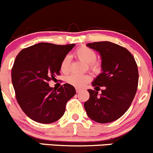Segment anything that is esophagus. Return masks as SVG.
<instances>
[{"mask_svg": "<svg viewBox=\"0 0 153 153\" xmlns=\"http://www.w3.org/2000/svg\"><path fill=\"white\" fill-rule=\"evenodd\" d=\"M75 90H76V92H79L81 91V89H80V88H78V87H76L75 88Z\"/></svg>", "mask_w": 153, "mask_h": 153, "instance_id": "1", "label": "esophagus"}]
</instances>
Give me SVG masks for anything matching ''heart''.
<instances>
[{
	"label": "heart",
	"instance_id": "heart-1",
	"mask_svg": "<svg viewBox=\"0 0 153 153\" xmlns=\"http://www.w3.org/2000/svg\"><path fill=\"white\" fill-rule=\"evenodd\" d=\"M75 55L80 60L86 63L89 68L93 72H98L100 70V64L96 59V52L92 49L81 46L75 50ZM70 69V57L66 55L64 57L60 64V70L62 73L67 74ZM92 77L89 74H70L66 77V81L70 85L75 87H83L86 84L91 81Z\"/></svg>",
	"mask_w": 153,
	"mask_h": 153
}]
</instances>
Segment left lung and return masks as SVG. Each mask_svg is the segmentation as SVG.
I'll list each match as a JSON object with an SVG mask.
<instances>
[{
  "label": "left lung",
  "mask_w": 153,
  "mask_h": 153,
  "mask_svg": "<svg viewBox=\"0 0 153 153\" xmlns=\"http://www.w3.org/2000/svg\"><path fill=\"white\" fill-rule=\"evenodd\" d=\"M86 46L101 55L102 72L92 84L96 91L88 89L89 98L84 108L88 117L95 122H112L124 115L135 98L138 84L137 64L126 48L116 44L101 41ZM100 86L104 89L98 95Z\"/></svg>",
  "instance_id": "obj_1"
}]
</instances>
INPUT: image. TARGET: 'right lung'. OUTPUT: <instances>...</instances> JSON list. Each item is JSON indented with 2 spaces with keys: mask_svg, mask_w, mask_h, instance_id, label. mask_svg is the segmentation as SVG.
<instances>
[{
  "mask_svg": "<svg viewBox=\"0 0 153 153\" xmlns=\"http://www.w3.org/2000/svg\"><path fill=\"white\" fill-rule=\"evenodd\" d=\"M75 44L39 43L22 49L12 68L16 99L24 113L33 121L50 124L63 116L66 104L76 92L64 84L57 90L49 81L60 75V64Z\"/></svg>",
  "mask_w": 153,
  "mask_h": 153,
  "instance_id": "right-lung-1",
  "label": "right lung"
}]
</instances>
